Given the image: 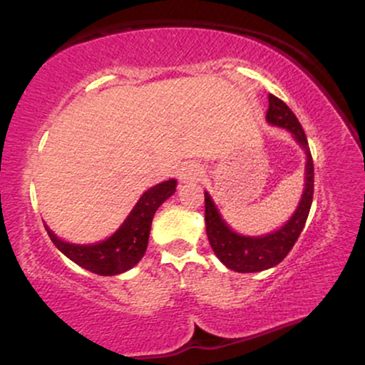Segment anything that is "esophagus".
Masks as SVG:
<instances>
[{"mask_svg": "<svg viewBox=\"0 0 365 365\" xmlns=\"http://www.w3.org/2000/svg\"><path fill=\"white\" fill-rule=\"evenodd\" d=\"M202 168L199 165H194V163H187V165L182 166L180 170V182L188 183V182H199L202 178Z\"/></svg>", "mask_w": 365, "mask_h": 365, "instance_id": "obj_1", "label": "esophagus"}]
</instances>
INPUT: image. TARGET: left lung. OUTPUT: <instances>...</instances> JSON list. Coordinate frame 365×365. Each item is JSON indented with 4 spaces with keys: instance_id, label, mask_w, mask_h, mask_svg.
Returning <instances> with one entry per match:
<instances>
[{
    "instance_id": "obj_1",
    "label": "left lung",
    "mask_w": 365,
    "mask_h": 365,
    "mask_svg": "<svg viewBox=\"0 0 365 365\" xmlns=\"http://www.w3.org/2000/svg\"><path fill=\"white\" fill-rule=\"evenodd\" d=\"M269 108H267L266 120L267 123L276 127L287 128L293 139L305 150L307 163H305V188L302 199L290 220L282 228L273 233L261 237H244L233 232L220 211L212 202L211 195L204 192V202H206V232L207 240L215 250L216 257L225 264L228 269L237 273H259V271L274 267L287 257L292 247L295 245L297 238L302 233L309 211H311L312 195H314V165L311 149H309L307 137L302 125L299 123L297 116L282 99L269 94Z\"/></svg>"
}]
</instances>
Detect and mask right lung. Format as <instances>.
<instances>
[{"label": "right lung", "instance_id": "add662e5", "mask_svg": "<svg viewBox=\"0 0 365 365\" xmlns=\"http://www.w3.org/2000/svg\"><path fill=\"white\" fill-rule=\"evenodd\" d=\"M177 190V180H166L145 190L123 225L106 240L92 245L68 244L46 226L58 250L83 269L101 276H115L132 269L148 249L150 223L158 207Z\"/></svg>", "mask_w": 365, "mask_h": 365}]
</instances>
